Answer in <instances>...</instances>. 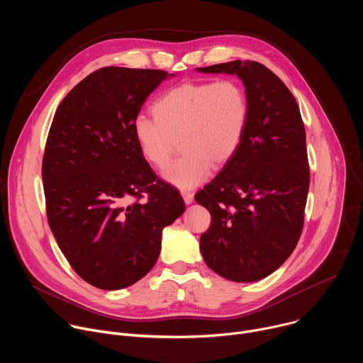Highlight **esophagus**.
Returning <instances> with one entry per match:
<instances>
[{"instance_id":"esophagus-1","label":"esophagus","mask_w":363,"mask_h":363,"mask_svg":"<svg viewBox=\"0 0 363 363\" xmlns=\"http://www.w3.org/2000/svg\"><path fill=\"white\" fill-rule=\"evenodd\" d=\"M181 195H182V198H184V201H185V203H186V205L192 203V201H194V194H192L191 191H188V189H182V191H181Z\"/></svg>"}]
</instances>
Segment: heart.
<instances>
[{
  "instance_id": "1",
  "label": "heart",
  "mask_w": 363,
  "mask_h": 363,
  "mask_svg": "<svg viewBox=\"0 0 363 363\" xmlns=\"http://www.w3.org/2000/svg\"><path fill=\"white\" fill-rule=\"evenodd\" d=\"M155 118L139 116L133 136L142 157L162 168L181 140L182 157L162 171L165 181L191 189L224 167L238 152L250 119V99L241 83L186 82L168 89L152 106Z\"/></svg>"
}]
</instances>
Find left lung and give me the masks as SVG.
Wrapping results in <instances>:
<instances>
[{"label": "left lung", "instance_id": "obj_1", "mask_svg": "<svg viewBox=\"0 0 363 363\" xmlns=\"http://www.w3.org/2000/svg\"><path fill=\"white\" fill-rule=\"evenodd\" d=\"M237 74L250 99V119L235 157L195 201L211 214L201 234L203 262L217 274L250 283L276 272L301 235L310 171L300 109L287 86L257 62L198 67Z\"/></svg>", "mask_w": 363, "mask_h": 363}]
</instances>
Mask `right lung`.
<instances>
[{"label":"right lung","mask_w":363,"mask_h":363,"mask_svg":"<svg viewBox=\"0 0 363 363\" xmlns=\"http://www.w3.org/2000/svg\"><path fill=\"white\" fill-rule=\"evenodd\" d=\"M167 77L99 69L69 91L50 126L41 168L48 225L72 269L97 289H125L147 274L164 227L185 211L133 136L145 100Z\"/></svg>","instance_id":"right-lung-1"}]
</instances>
